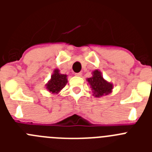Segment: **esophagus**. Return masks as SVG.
Instances as JSON below:
<instances>
[{"label":"esophagus","instance_id":"esophagus-1","mask_svg":"<svg viewBox=\"0 0 152 152\" xmlns=\"http://www.w3.org/2000/svg\"><path fill=\"white\" fill-rule=\"evenodd\" d=\"M81 75H82V73H81V72H78V73H75V76H77V77H80V76H81Z\"/></svg>","mask_w":152,"mask_h":152}]
</instances>
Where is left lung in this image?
<instances>
[{
  "label": "left lung",
  "instance_id": "8db88e82",
  "mask_svg": "<svg viewBox=\"0 0 152 152\" xmlns=\"http://www.w3.org/2000/svg\"><path fill=\"white\" fill-rule=\"evenodd\" d=\"M87 80L91 85L93 95L96 97L108 95L112 92L113 88V84L103 78L102 73L99 70L92 72V77L87 78Z\"/></svg>",
  "mask_w": 152,
  "mask_h": 152
}]
</instances>
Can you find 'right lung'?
Returning a JSON list of instances; mask_svg holds the SVG:
<instances>
[{"mask_svg":"<svg viewBox=\"0 0 152 152\" xmlns=\"http://www.w3.org/2000/svg\"><path fill=\"white\" fill-rule=\"evenodd\" d=\"M67 83H68L67 75L61 74L59 70L55 69L51 76V79L45 84V87L51 94H57L63 89V88H64Z\"/></svg>","mask_w":152,"mask_h":152,"instance_id":"right-lung-1","label":"right lung"}]
</instances>
